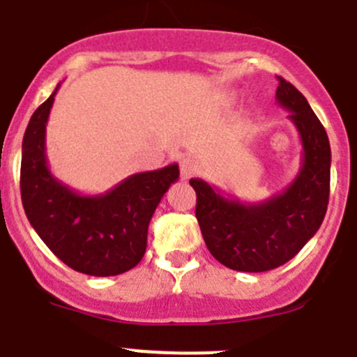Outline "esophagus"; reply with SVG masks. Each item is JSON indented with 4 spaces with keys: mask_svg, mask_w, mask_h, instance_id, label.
I'll use <instances>...</instances> for the list:
<instances>
[{
    "mask_svg": "<svg viewBox=\"0 0 357 357\" xmlns=\"http://www.w3.org/2000/svg\"><path fill=\"white\" fill-rule=\"evenodd\" d=\"M180 174H182V178H190L197 174V163L192 160V158H183L180 161Z\"/></svg>",
    "mask_w": 357,
    "mask_h": 357,
    "instance_id": "34e87169",
    "label": "esophagus"
}]
</instances>
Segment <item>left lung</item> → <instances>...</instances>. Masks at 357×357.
<instances>
[{
	"instance_id": "obj_1",
	"label": "left lung",
	"mask_w": 357,
	"mask_h": 357,
	"mask_svg": "<svg viewBox=\"0 0 357 357\" xmlns=\"http://www.w3.org/2000/svg\"><path fill=\"white\" fill-rule=\"evenodd\" d=\"M276 100L302 140V167L294 182L260 203L225 197L217 187L190 178L196 190V218L211 255L241 273H266L283 266L323 224L330 197L331 151L326 130L309 102L283 77Z\"/></svg>"
}]
</instances>
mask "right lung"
<instances>
[{
    "mask_svg": "<svg viewBox=\"0 0 357 357\" xmlns=\"http://www.w3.org/2000/svg\"><path fill=\"white\" fill-rule=\"evenodd\" d=\"M60 84L34 111L22 140L20 196L34 231L66 266L88 276H118L142 260L147 229L178 165L133 174L111 190L84 196L52 175L47 123Z\"/></svg>",
    "mask_w": 357,
    "mask_h": 357,
    "instance_id": "1",
    "label": "right lung"
}]
</instances>
